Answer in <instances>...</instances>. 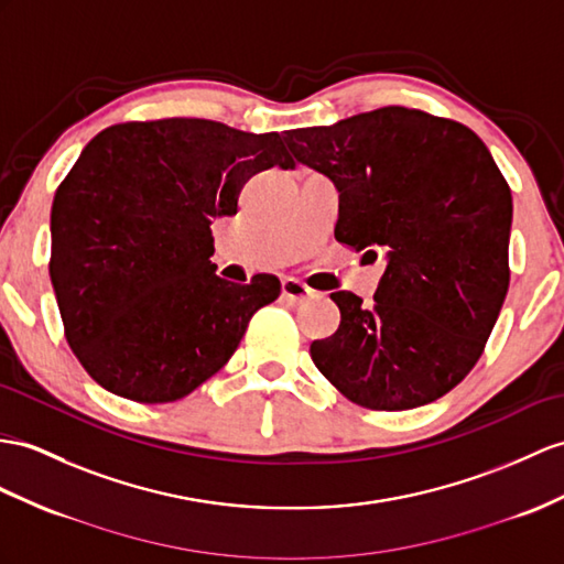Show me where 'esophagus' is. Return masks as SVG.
<instances>
[{"instance_id": "34e87169", "label": "esophagus", "mask_w": 564, "mask_h": 564, "mask_svg": "<svg viewBox=\"0 0 564 564\" xmlns=\"http://www.w3.org/2000/svg\"><path fill=\"white\" fill-rule=\"evenodd\" d=\"M313 296V292L308 290V286L304 284V282H299V280H284L282 282V299L284 301H290L292 306H301V304H306V301Z\"/></svg>"}]
</instances>
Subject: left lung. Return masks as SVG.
Instances as JSON below:
<instances>
[{"mask_svg": "<svg viewBox=\"0 0 564 564\" xmlns=\"http://www.w3.org/2000/svg\"><path fill=\"white\" fill-rule=\"evenodd\" d=\"M339 191L335 239L388 268L373 306L335 292L339 327L311 359L354 404L435 402L480 359L510 286L512 191L478 135L411 107L284 131Z\"/></svg>", "mask_w": 564, "mask_h": 564, "instance_id": "8db88e82", "label": "left lung"}]
</instances>
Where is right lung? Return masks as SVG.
Here are the masks:
<instances>
[{
    "mask_svg": "<svg viewBox=\"0 0 564 564\" xmlns=\"http://www.w3.org/2000/svg\"><path fill=\"white\" fill-rule=\"evenodd\" d=\"M274 164L294 167L280 133L186 117L115 123L84 148L54 194L50 280L68 347L98 386L176 402L231 359L280 280L217 278L210 225Z\"/></svg>",
    "mask_w": 564,
    "mask_h": 564,
    "instance_id": "right-lung-1",
    "label": "right lung"
}]
</instances>
